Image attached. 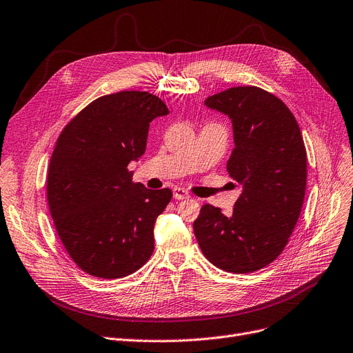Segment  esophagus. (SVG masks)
Returning <instances> with one entry per match:
<instances>
[{
    "label": "esophagus",
    "mask_w": 353,
    "mask_h": 353,
    "mask_svg": "<svg viewBox=\"0 0 353 353\" xmlns=\"http://www.w3.org/2000/svg\"><path fill=\"white\" fill-rule=\"evenodd\" d=\"M173 196H174L176 201H185V199L190 197V194L185 189H180V188H176L173 190Z\"/></svg>",
    "instance_id": "obj_1"
}]
</instances>
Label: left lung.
Returning a JSON list of instances; mask_svg holds the SVG:
<instances>
[{
  "instance_id": "8db88e82",
  "label": "left lung",
  "mask_w": 353,
  "mask_h": 353,
  "mask_svg": "<svg viewBox=\"0 0 353 353\" xmlns=\"http://www.w3.org/2000/svg\"><path fill=\"white\" fill-rule=\"evenodd\" d=\"M205 103L232 119L228 173L243 190L231 216L203 205L193 231L203 255L223 271L254 272L277 258L299 221L307 152L294 115L271 92L235 86Z\"/></svg>"
}]
</instances>
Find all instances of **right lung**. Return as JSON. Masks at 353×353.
<instances>
[{
	"instance_id": "1",
	"label": "right lung",
	"mask_w": 353,
	"mask_h": 353,
	"mask_svg": "<svg viewBox=\"0 0 353 353\" xmlns=\"http://www.w3.org/2000/svg\"><path fill=\"white\" fill-rule=\"evenodd\" d=\"M167 105L141 90L92 101L60 132L48 173V205L73 263L99 279L140 270L154 251V222L172 201L170 189L132 181L150 122Z\"/></svg>"
}]
</instances>
